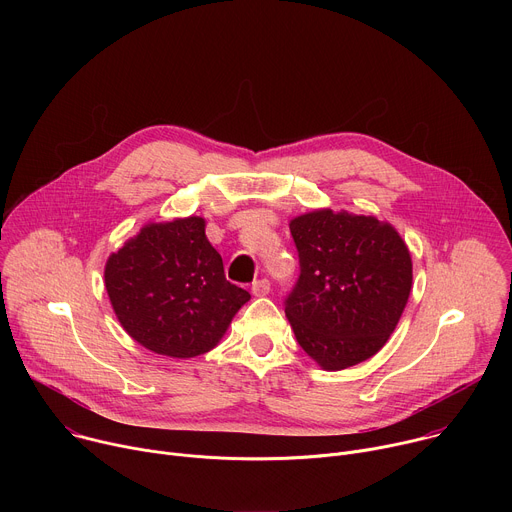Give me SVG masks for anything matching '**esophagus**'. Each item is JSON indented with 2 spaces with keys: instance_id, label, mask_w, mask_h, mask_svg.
I'll return each instance as SVG.
<instances>
[{
  "instance_id": "34e87169",
  "label": "esophagus",
  "mask_w": 512,
  "mask_h": 512,
  "mask_svg": "<svg viewBox=\"0 0 512 512\" xmlns=\"http://www.w3.org/2000/svg\"><path fill=\"white\" fill-rule=\"evenodd\" d=\"M251 291H253V296H257V298L267 296L269 291H271V283H269V279H257V281H253Z\"/></svg>"
}]
</instances>
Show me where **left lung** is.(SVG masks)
<instances>
[{
	"instance_id": "obj_1",
	"label": "left lung",
	"mask_w": 512,
	"mask_h": 512,
	"mask_svg": "<svg viewBox=\"0 0 512 512\" xmlns=\"http://www.w3.org/2000/svg\"><path fill=\"white\" fill-rule=\"evenodd\" d=\"M300 279L285 300L298 344L324 371L377 354L407 306L413 263L397 229L377 216L318 208L289 221Z\"/></svg>"
}]
</instances>
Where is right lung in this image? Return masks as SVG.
Returning <instances> with one entry per match:
<instances>
[{
	"mask_svg": "<svg viewBox=\"0 0 512 512\" xmlns=\"http://www.w3.org/2000/svg\"><path fill=\"white\" fill-rule=\"evenodd\" d=\"M202 216L148 223L111 253L105 287L123 330L156 354L194 358L212 350L249 291L225 277Z\"/></svg>",
	"mask_w": 512,
	"mask_h": 512,
	"instance_id": "add662e5",
	"label": "right lung"
}]
</instances>
